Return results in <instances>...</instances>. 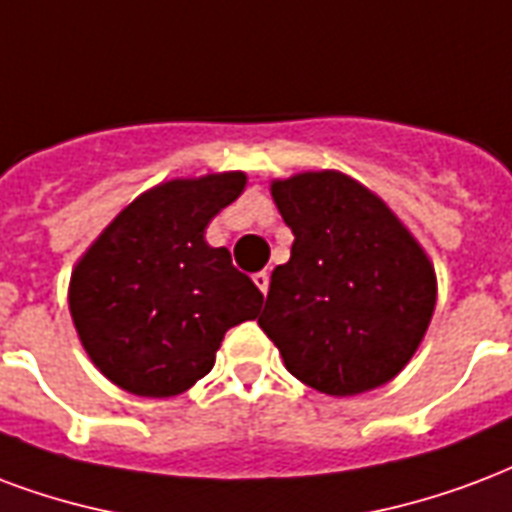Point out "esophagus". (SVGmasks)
<instances>
[{"instance_id": "34e87169", "label": "esophagus", "mask_w": 512, "mask_h": 512, "mask_svg": "<svg viewBox=\"0 0 512 512\" xmlns=\"http://www.w3.org/2000/svg\"><path fill=\"white\" fill-rule=\"evenodd\" d=\"M252 279H255V285L260 287V293L266 295L268 293V282H271V276H268V271H257V274L252 276Z\"/></svg>"}]
</instances>
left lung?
<instances>
[{
  "label": "left lung",
  "mask_w": 512,
  "mask_h": 512,
  "mask_svg": "<svg viewBox=\"0 0 512 512\" xmlns=\"http://www.w3.org/2000/svg\"><path fill=\"white\" fill-rule=\"evenodd\" d=\"M271 195L295 241L257 323L287 372L328 396L391 382L437 304L426 252L391 208L339 170L274 181Z\"/></svg>",
  "instance_id": "obj_1"
}]
</instances>
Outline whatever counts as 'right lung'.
Segmentation results:
<instances>
[{
	"label": "right lung",
	"instance_id": "1",
	"mask_svg": "<svg viewBox=\"0 0 512 512\" xmlns=\"http://www.w3.org/2000/svg\"><path fill=\"white\" fill-rule=\"evenodd\" d=\"M244 173L173 179L105 227L70 279L83 350L113 385L146 399L192 388L225 333L255 320L263 293L203 233L244 192Z\"/></svg>",
	"mask_w": 512,
	"mask_h": 512
}]
</instances>
